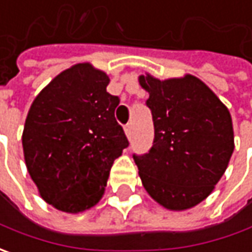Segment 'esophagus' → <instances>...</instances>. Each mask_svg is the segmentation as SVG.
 <instances>
[{"mask_svg": "<svg viewBox=\"0 0 252 252\" xmlns=\"http://www.w3.org/2000/svg\"><path fill=\"white\" fill-rule=\"evenodd\" d=\"M125 133H126V136L130 139L131 134H133V123H127V125L125 126Z\"/></svg>", "mask_w": 252, "mask_h": 252, "instance_id": "esophagus-1", "label": "esophagus"}]
</instances>
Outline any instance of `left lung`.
<instances>
[{
  "label": "left lung",
  "mask_w": 252,
  "mask_h": 252,
  "mask_svg": "<svg viewBox=\"0 0 252 252\" xmlns=\"http://www.w3.org/2000/svg\"><path fill=\"white\" fill-rule=\"evenodd\" d=\"M139 83L154 123L150 151L133 156L143 187L165 209L193 208L212 193L234 151L230 112L190 74L164 81L146 74Z\"/></svg>",
  "instance_id": "1"
}]
</instances>
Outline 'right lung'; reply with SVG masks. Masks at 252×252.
<instances>
[{
    "label": "right lung",
    "mask_w": 252,
    "mask_h": 252,
    "mask_svg": "<svg viewBox=\"0 0 252 252\" xmlns=\"http://www.w3.org/2000/svg\"><path fill=\"white\" fill-rule=\"evenodd\" d=\"M108 84L92 64H75L39 92L25 121L28 172L40 196L65 213L101 200L113 161L129 146L115 119L119 98L106 92Z\"/></svg>",
    "instance_id": "obj_1"
}]
</instances>
